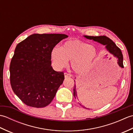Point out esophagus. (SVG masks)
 Listing matches in <instances>:
<instances>
[{"label":"esophagus","instance_id":"1","mask_svg":"<svg viewBox=\"0 0 133 133\" xmlns=\"http://www.w3.org/2000/svg\"><path fill=\"white\" fill-rule=\"evenodd\" d=\"M64 77L65 78H70V77H71V75L70 74H68V73H67V72H65L64 74Z\"/></svg>","mask_w":133,"mask_h":133}]
</instances>
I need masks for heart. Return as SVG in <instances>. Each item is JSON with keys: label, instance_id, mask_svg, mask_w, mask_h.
<instances>
[{"label": "heart", "instance_id": "obj_1", "mask_svg": "<svg viewBox=\"0 0 133 133\" xmlns=\"http://www.w3.org/2000/svg\"><path fill=\"white\" fill-rule=\"evenodd\" d=\"M98 57L96 48L78 39H70L55 47L51 52L54 66L57 69L65 67L71 61L73 71L78 74L85 73L92 68Z\"/></svg>", "mask_w": 133, "mask_h": 133}]
</instances>
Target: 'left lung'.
<instances>
[{
  "label": "left lung",
  "mask_w": 133,
  "mask_h": 133,
  "mask_svg": "<svg viewBox=\"0 0 133 133\" xmlns=\"http://www.w3.org/2000/svg\"><path fill=\"white\" fill-rule=\"evenodd\" d=\"M84 38H86L87 39H90V40H93L95 42H97L98 43H100L102 45L105 46L106 49L114 57L117 58L118 59L117 63L119 66L121 68H123V55L121 52V50L119 48H118L116 44H115L114 42L111 40L109 38L107 37L106 36H87V35H84ZM75 83V81L74 80ZM73 95L75 98L78 99L77 96V88H76V84H75L74 86V89H73ZM81 106L84 109H88L85 106L82 105L81 103H79Z\"/></svg>",
  "instance_id": "1"
}]
</instances>
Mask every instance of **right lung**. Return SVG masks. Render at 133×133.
<instances>
[{"label":"right lung","mask_w":133,"mask_h":133,"mask_svg":"<svg viewBox=\"0 0 133 133\" xmlns=\"http://www.w3.org/2000/svg\"><path fill=\"white\" fill-rule=\"evenodd\" d=\"M67 37L62 34H34L17 44L10 66V83L26 105L42 108L54 98L64 76L52 69L51 52Z\"/></svg>","instance_id":"1"}]
</instances>
